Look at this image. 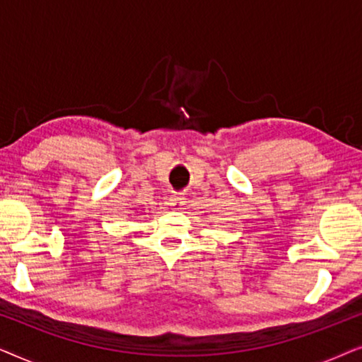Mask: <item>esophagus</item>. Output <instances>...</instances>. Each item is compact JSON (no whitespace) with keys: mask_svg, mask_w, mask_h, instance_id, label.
Wrapping results in <instances>:
<instances>
[{"mask_svg":"<svg viewBox=\"0 0 362 362\" xmlns=\"http://www.w3.org/2000/svg\"><path fill=\"white\" fill-rule=\"evenodd\" d=\"M185 197L182 196H177V194H173L171 197H170V204L175 207V209H181L182 206H185Z\"/></svg>","mask_w":362,"mask_h":362,"instance_id":"1","label":"esophagus"}]
</instances>
